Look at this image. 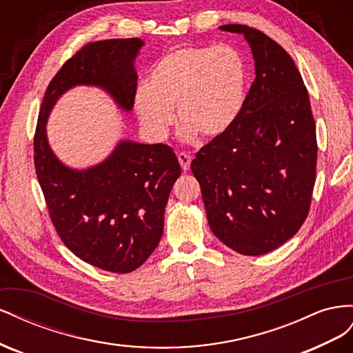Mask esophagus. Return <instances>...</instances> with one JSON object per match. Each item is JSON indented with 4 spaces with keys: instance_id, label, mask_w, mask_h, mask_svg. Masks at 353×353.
I'll list each match as a JSON object with an SVG mask.
<instances>
[{
    "instance_id": "34e87169",
    "label": "esophagus",
    "mask_w": 353,
    "mask_h": 353,
    "mask_svg": "<svg viewBox=\"0 0 353 353\" xmlns=\"http://www.w3.org/2000/svg\"><path fill=\"white\" fill-rule=\"evenodd\" d=\"M178 162L181 168H183L184 172H187L191 165V156H188L187 153H178Z\"/></svg>"
}]
</instances>
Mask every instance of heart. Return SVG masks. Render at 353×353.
Segmentation results:
<instances>
[{"instance_id": "obj_1", "label": "heart", "mask_w": 353, "mask_h": 353, "mask_svg": "<svg viewBox=\"0 0 353 353\" xmlns=\"http://www.w3.org/2000/svg\"><path fill=\"white\" fill-rule=\"evenodd\" d=\"M248 79V63L236 47H176L154 63L147 83L137 88L134 109L156 141H163L175 123V108L181 140L193 143L199 134L216 138L240 117Z\"/></svg>"}]
</instances>
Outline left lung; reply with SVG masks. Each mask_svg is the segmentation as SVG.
<instances>
[{
    "label": "left lung",
    "mask_w": 353,
    "mask_h": 353,
    "mask_svg": "<svg viewBox=\"0 0 353 353\" xmlns=\"http://www.w3.org/2000/svg\"><path fill=\"white\" fill-rule=\"evenodd\" d=\"M219 29L248 41L256 78L237 122L201 148L191 172L212 232L237 253L259 256L290 240L307 216L315 121L302 74L281 46L244 25Z\"/></svg>",
    "instance_id": "1"
}]
</instances>
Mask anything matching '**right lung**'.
<instances>
[{
  "label": "right lung",
  "instance_id": "obj_1",
  "mask_svg": "<svg viewBox=\"0 0 353 353\" xmlns=\"http://www.w3.org/2000/svg\"><path fill=\"white\" fill-rule=\"evenodd\" d=\"M140 38L91 42L69 59L44 95L34 140L35 169L50 216L66 248L100 270L126 274L147 261L163 234L165 208L181 166L172 148L119 140L103 162L74 169L52 152L50 113L74 87H95L131 112Z\"/></svg>",
  "mask_w": 353,
  "mask_h": 353
}]
</instances>
